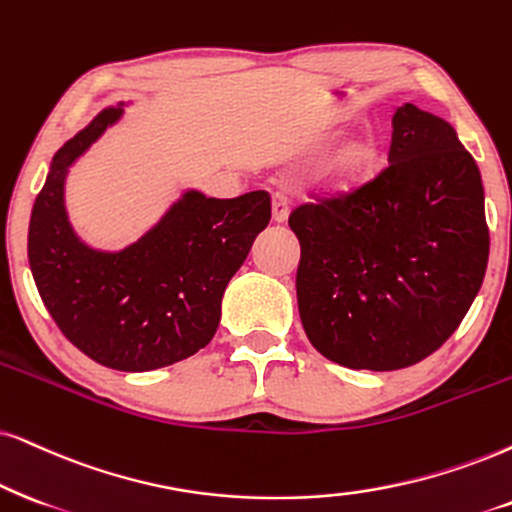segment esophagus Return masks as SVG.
Here are the masks:
<instances>
[{
	"label": "esophagus",
	"mask_w": 512,
	"mask_h": 512,
	"mask_svg": "<svg viewBox=\"0 0 512 512\" xmlns=\"http://www.w3.org/2000/svg\"><path fill=\"white\" fill-rule=\"evenodd\" d=\"M290 215V198L286 196L283 191H276L274 196H271V217H274V222H286Z\"/></svg>",
	"instance_id": "obj_1"
}]
</instances>
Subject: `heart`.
<instances>
[{
  "mask_svg": "<svg viewBox=\"0 0 512 512\" xmlns=\"http://www.w3.org/2000/svg\"><path fill=\"white\" fill-rule=\"evenodd\" d=\"M378 160V144L371 137H359L349 141L340 148L338 153L328 160L326 165V179L335 186H345L357 181L359 177L371 170Z\"/></svg>",
  "mask_w": 512,
  "mask_h": 512,
  "instance_id": "heart-1",
  "label": "heart"
}]
</instances>
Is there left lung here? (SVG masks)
Here are the masks:
<instances>
[{"instance_id":"left-lung-1","label":"left lung","mask_w":512,"mask_h":512,"mask_svg":"<svg viewBox=\"0 0 512 512\" xmlns=\"http://www.w3.org/2000/svg\"><path fill=\"white\" fill-rule=\"evenodd\" d=\"M385 170L290 212L304 333L347 368L397 371L437 352L480 293L489 260L482 177L456 129L397 108Z\"/></svg>"}]
</instances>
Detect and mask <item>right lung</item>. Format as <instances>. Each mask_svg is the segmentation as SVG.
I'll list each match as a JSON object with an SVG mask.
<instances>
[{
	"label": "right lung",
	"mask_w": 512,
	"mask_h": 512,
	"mask_svg": "<svg viewBox=\"0 0 512 512\" xmlns=\"http://www.w3.org/2000/svg\"><path fill=\"white\" fill-rule=\"evenodd\" d=\"M122 113L103 108L58 148L32 205L28 260L44 307L80 352L115 371H153L191 357L217 333L226 283L267 229L271 198L186 191L137 243L92 250L68 222L63 184L68 167Z\"/></svg>",
	"instance_id": "add662e5"
}]
</instances>
